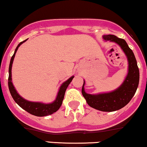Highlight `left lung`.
Instances as JSON below:
<instances>
[{"label": "left lung", "instance_id": "left-lung-1", "mask_svg": "<svg viewBox=\"0 0 147 147\" xmlns=\"http://www.w3.org/2000/svg\"><path fill=\"white\" fill-rule=\"evenodd\" d=\"M103 39L117 43L126 55L128 62V71L123 83L114 91L98 94H90L85 92V80L82 94L87 104L94 109L103 112H113L126 105L136 94L140 80V71L133 51L126 41L113 34L103 35Z\"/></svg>", "mask_w": 147, "mask_h": 147}]
</instances>
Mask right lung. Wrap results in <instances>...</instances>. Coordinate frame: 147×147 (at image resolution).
<instances>
[{
    "label": "right lung",
    "mask_w": 147,
    "mask_h": 147,
    "mask_svg": "<svg viewBox=\"0 0 147 147\" xmlns=\"http://www.w3.org/2000/svg\"><path fill=\"white\" fill-rule=\"evenodd\" d=\"M27 40V39H26ZM26 40L20 42L17 47L16 48L15 51H14V55L11 57L10 60V63L9 66V77H8V87H9V92L12 96L13 99L14 101L17 103L21 108L27 111L31 115H33L34 116L37 117H44L47 116V115H51V114L55 113L56 111L58 110L59 108H60L61 105L62 103V100L64 99V96H65V94L67 90V87L73 80L74 76H71L69 78L68 80H66L62 84L59 90L58 93H57V97H56L55 100L51 103H39V102H32L29 101L24 99L23 97H21L19 94L16 92V89L14 88V85H13L12 82H11V66H12L13 60H14V57H15V54L17 51L18 49L20 47L23 43L26 42Z\"/></svg>",
    "instance_id": "add662e5"
}]
</instances>
